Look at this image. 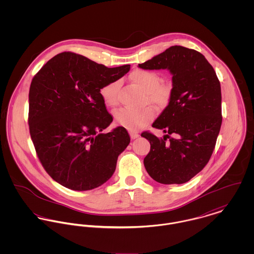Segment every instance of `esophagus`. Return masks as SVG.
<instances>
[{"mask_svg": "<svg viewBox=\"0 0 254 254\" xmlns=\"http://www.w3.org/2000/svg\"><path fill=\"white\" fill-rule=\"evenodd\" d=\"M129 134H130V137H131V139H133V140L139 137V134H138L137 132H134V131H130V132H129Z\"/></svg>", "mask_w": 254, "mask_h": 254, "instance_id": "1", "label": "esophagus"}]
</instances>
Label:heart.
I'll list each match as a JSON object with an SVG mask.
<instances>
[{
  "label": "heart",
  "mask_w": 254,
  "mask_h": 254,
  "mask_svg": "<svg viewBox=\"0 0 254 254\" xmlns=\"http://www.w3.org/2000/svg\"><path fill=\"white\" fill-rule=\"evenodd\" d=\"M131 82L144 91L143 101L163 109L168 106L172 97V86L168 82H161L160 76L154 71L138 69L130 74ZM119 80H113L103 86L100 95L104 103L110 108L118 104ZM154 117V112L149 107L140 109L122 108L115 111L114 118L118 125L129 129L138 130L143 128Z\"/></svg>",
  "instance_id": "obj_1"
}]
</instances>
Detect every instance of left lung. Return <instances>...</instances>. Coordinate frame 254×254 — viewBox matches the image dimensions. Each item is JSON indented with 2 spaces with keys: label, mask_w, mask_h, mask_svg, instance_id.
I'll return each mask as SVG.
<instances>
[{
  "label": "left lung",
  "mask_w": 254,
  "mask_h": 254,
  "mask_svg": "<svg viewBox=\"0 0 254 254\" xmlns=\"http://www.w3.org/2000/svg\"><path fill=\"white\" fill-rule=\"evenodd\" d=\"M139 67L173 75L171 100L152 124L167 135H141L150 144L145 170L160 184H184L204 168L216 145L222 124L217 75L203 55L182 46L168 48Z\"/></svg>",
  "instance_id": "obj_1"
}]
</instances>
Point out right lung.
I'll list each match as a JSON object with an SVG mask.
<instances>
[{
	"label": "right lung",
	"instance_id": "1",
	"mask_svg": "<svg viewBox=\"0 0 254 254\" xmlns=\"http://www.w3.org/2000/svg\"><path fill=\"white\" fill-rule=\"evenodd\" d=\"M130 65L109 68L70 52L51 59L33 77L28 124L47 173L73 190L102 186L112 176L118 155L130 143L124 127L102 133L112 122L100 95Z\"/></svg>",
	"mask_w": 254,
	"mask_h": 254
}]
</instances>
